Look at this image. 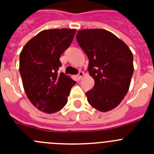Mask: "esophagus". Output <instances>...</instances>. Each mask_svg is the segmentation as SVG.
I'll return each mask as SVG.
<instances>
[{"mask_svg":"<svg viewBox=\"0 0 154 154\" xmlns=\"http://www.w3.org/2000/svg\"><path fill=\"white\" fill-rule=\"evenodd\" d=\"M84 75H85V74H84V72L80 71L79 72V74H78V78L80 79H81L82 77V76Z\"/></svg>","mask_w":154,"mask_h":154,"instance_id":"obj_1","label":"esophagus"}]
</instances>
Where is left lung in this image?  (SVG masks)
<instances>
[{"mask_svg":"<svg viewBox=\"0 0 154 154\" xmlns=\"http://www.w3.org/2000/svg\"><path fill=\"white\" fill-rule=\"evenodd\" d=\"M76 39L89 60L88 71L94 80V87L86 92L88 103L102 112L114 109L129 90L134 72L131 49L103 29L79 30Z\"/></svg>","mask_w":154,"mask_h":154,"instance_id":"obj_1","label":"left lung"}]
</instances>
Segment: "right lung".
Segmentation results:
<instances>
[{"mask_svg": "<svg viewBox=\"0 0 154 154\" xmlns=\"http://www.w3.org/2000/svg\"><path fill=\"white\" fill-rule=\"evenodd\" d=\"M75 29H51L39 32L26 43L20 54L23 86L30 102L39 111L53 114L68 101L76 83L59 73L60 56L74 38Z\"/></svg>", "mask_w": 154, "mask_h": 154, "instance_id": "1", "label": "right lung"}]
</instances>
